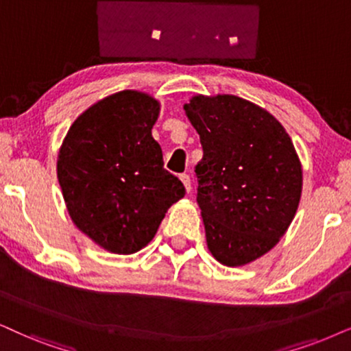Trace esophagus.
Listing matches in <instances>:
<instances>
[{
	"label": "esophagus",
	"instance_id": "esophagus-1",
	"mask_svg": "<svg viewBox=\"0 0 351 351\" xmlns=\"http://www.w3.org/2000/svg\"><path fill=\"white\" fill-rule=\"evenodd\" d=\"M181 178V181H183V184H184V188H186V191H191V178H189V175H186V173H183V175L180 176Z\"/></svg>",
	"mask_w": 351,
	"mask_h": 351
}]
</instances>
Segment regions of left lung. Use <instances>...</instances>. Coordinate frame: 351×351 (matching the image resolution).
I'll use <instances>...</instances> for the list:
<instances>
[{
  "label": "left lung",
  "mask_w": 351,
  "mask_h": 351,
  "mask_svg": "<svg viewBox=\"0 0 351 351\" xmlns=\"http://www.w3.org/2000/svg\"><path fill=\"white\" fill-rule=\"evenodd\" d=\"M201 137L197 204L208 251L245 265L285 234L301 197V163L272 114L234 95L194 97L184 105Z\"/></svg>",
  "instance_id": "8db88e82"
}]
</instances>
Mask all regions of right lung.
Returning <instances> with one entry per match:
<instances>
[{"instance_id": "obj_1", "label": "right lung", "mask_w": 351, "mask_h": 351, "mask_svg": "<svg viewBox=\"0 0 351 351\" xmlns=\"http://www.w3.org/2000/svg\"><path fill=\"white\" fill-rule=\"evenodd\" d=\"M158 104L123 90L86 110L64 137L58 180L69 215L97 245L117 254L143 250L171 204L186 194L163 168L152 137Z\"/></svg>"}]
</instances>
